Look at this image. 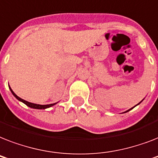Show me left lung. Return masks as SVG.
Returning <instances> with one entry per match:
<instances>
[{
  "label": "left lung",
  "instance_id": "1",
  "mask_svg": "<svg viewBox=\"0 0 158 158\" xmlns=\"http://www.w3.org/2000/svg\"><path fill=\"white\" fill-rule=\"evenodd\" d=\"M143 100H142V101H141V102H140L139 103H138V104H137V105H136V106H138V105H139V104H140V103H141V102H143ZM134 106V107H135V106ZM134 107H132V108H130V109H129V110H126V111H125V112H127V111H129V110H132V109H133V108H134Z\"/></svg>",
  "mask_w": 158,
  "mask_h": 158
}]
</instances>
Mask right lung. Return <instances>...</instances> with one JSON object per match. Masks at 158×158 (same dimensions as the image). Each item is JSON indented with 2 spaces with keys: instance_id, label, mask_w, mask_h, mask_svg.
<instances>
[{
  "instance_id": "add662e5",
  "label": "right lung",
  "mask_w": 158,
  "mask_h": 158,
  "mask_svg": "<svg viewBox=\"0 0 158 158\" xmlns=\"http://www.w3.org/2000/svg\"><path fill=\"white\" fill-rule=\"evenodd\" d=\"M10 89L11 93H12V94H13L14 96L16 98L18 99L19 101L22 102H23V103L25 104V105H27L28 106H29V107L31 108H33V109H40V110H42V109H47V108H49L51 107V106H52L56 105V104L57 103V102H56V103H52V104H48V105H40V104H35V103H32V102H27L25 101V100H23V99L20 98L19 97H18L17 95H16L15 93L13 92V90L10 89Z\"/></svg>"
}]
</instances>
